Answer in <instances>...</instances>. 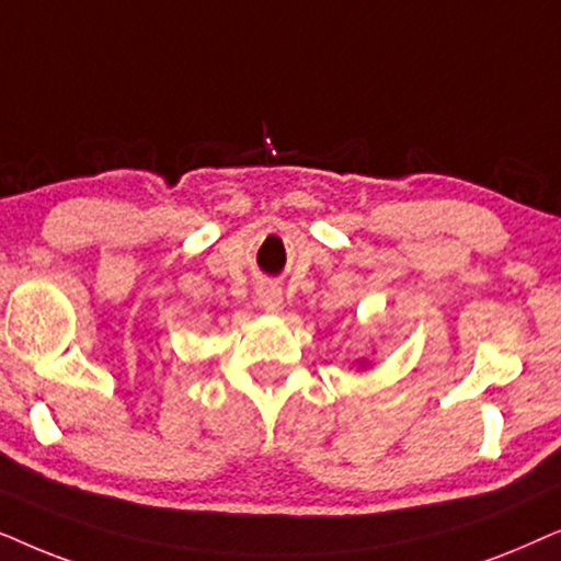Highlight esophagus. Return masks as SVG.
I'll return each mask as SVG.
<instances>
[{"mask_svg": "<svg viewBox=\"0 0 561 561\" xmlns=\"http://www.w3.org/2000/svg\"><path fill=\"white\" fill-rule=\"evenodd\" d=\"M256 295H259V305L266 312H279L282 310V289L276 285H261Z\"/></svg>", "mask_w": 561, "mask_h": 561, "instance_id": "obj_1", "label": "esophagus"}]
</instances>
